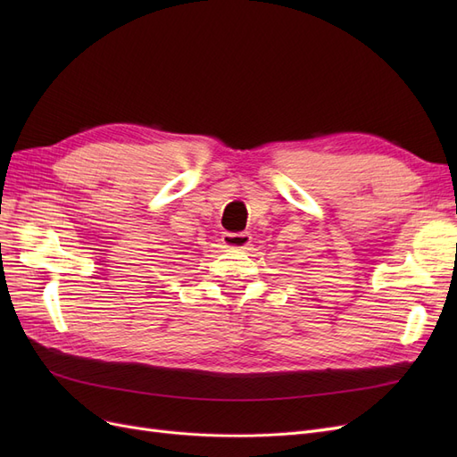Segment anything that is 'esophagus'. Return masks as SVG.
I'll list each match as a JSON object with an SVG mask.
<instances>
[{"instance_id":"1","label":"esophagus","mask_w":457,"mask_h":457,"mask_svg":"<svg viewBox=\"0 0 457 457\" xmlns=\"http://www.w3.org/2000/svg\"><path fill=\"white\" fill-rule=\"evenodd\" d=\"M220 242H223L227 250H245L252 242V237L247 232H223Z\"/></svg>"}]
</instances>
